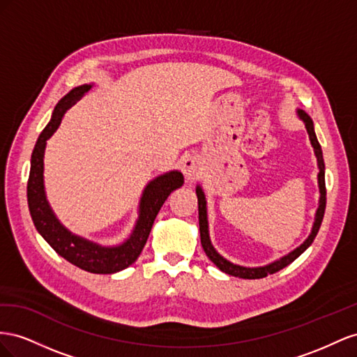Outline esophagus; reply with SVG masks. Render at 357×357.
Masks as SVG:
<instances>
[{
	"instance_id": "34e87169",
	"label": "esophagus",
	"mask_w": 357,
	"mask_h": 357,
	"mask_svg": "<svg viewBox=\"0 0 357 357\" xmlns=\"http://www.w3.org/2000/svg\"><path fill=\"white\" fill-rule=\"evenodd\" d=\"M197 169H199V161L196 157H185L181 161V172L182 175L185 176L188 182H192L197 178Z\"/></svg>"
}]
</instances>
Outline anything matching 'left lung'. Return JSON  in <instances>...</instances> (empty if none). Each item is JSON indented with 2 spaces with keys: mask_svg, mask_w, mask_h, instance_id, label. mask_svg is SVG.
<instances>
[{
  "mask_svg": "<svg viewBox=\"0 0 357 357\" xmlns=\"http://www.w3.org/2000/svg\"><path fill=\"white\" fill-rule=\"evenodd\" d=\"M296 114L299 116V119L305 124V128H307V133L310 136V142L311 146L314 148V154L315 158H317V167H319V175H317V182H319V191H320V197H319V208L315 211V217H314V222H312V229L311 233L308 235V238L305 239L298 248H294L293 251H290L286 256L280 257L278 260H275L269 264H264V266H257V268H248V266H241V264L231 263L230 260L224 259L221 254L213 248L211 238H209V224H208V208H206V196L203 192V188L200 185L196 187V195H197V203H199V227H200V242L202 247L205 250L206 256L209 257V260L215 264V266L222 271L224 273H229L231 277H238V278H243V280H257V278H263L268 277L271 273H275L281 271L282 268L289 266L291 261L296 260L301 254L307 250L312 241L315 239L319 233V229L321 226L323 221V215H324V209H326V185H324V161H323V152H321V146L317 140V136H315L314 131V122L310 118V115L307 112H303L302 109H298Z\"/></svg>",
  "mask_w": 357,
  "mask_h": 357,
  "instance_id": "1",
  "label": "left lung"
}]
</instances>
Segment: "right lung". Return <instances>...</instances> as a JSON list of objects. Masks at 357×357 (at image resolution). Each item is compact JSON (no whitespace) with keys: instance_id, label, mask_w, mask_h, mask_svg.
<instances>
[{"instance_id":"add662e5","label":"right lung","mask_w":357,"mask_h":357,"mask_svg":"<svg viewBox=\"0 0 357 357\" xmlns=\"http://www.w3.org/2000/svg\"><path fill=\"white\" fill-rule=\"evenodd\" d=\"M93 85H80L70 91L58 101L49 124L38 136L31 155L26 196L29 213L37 231L61 257L75 266L91 273H115L133 264L148 241L152 224L167 200L172 191L182 187L184 176L178 170H170L149 181L139 202V217L130 236L119 245H100V243L75 235L63 226L50 208L45 191V149L47 140L58 130L66 112L82 98Z\"/></svg>"}]
</instances>
